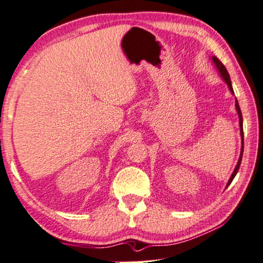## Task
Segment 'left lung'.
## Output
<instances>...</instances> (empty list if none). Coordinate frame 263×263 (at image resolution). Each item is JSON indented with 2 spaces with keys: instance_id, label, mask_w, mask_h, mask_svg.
<instances>
[{
  "instance_id": "8db88e82",
  "label": "left lung",
  "mask_w": 263,
  "mask_h": 263,
  "mask_svg": "<svg viewBox=\"0 0 263 263\" xmlns=\"http://www.w3.org/2000/svg\"><path fill=\"white\" fill-rule=\"evenodd\" d=\"M212 60H213L214 64L216 68H218L219 72L221 73L222 78L224 79V82L227 83V85L229 87V90L232 91V93H234V91H233V87H232V83H231V78H229V73L227 71V69L224 68V65L221 63V62L219 61V58H216L215 56L212 57ZM235 107H236V111H237V115H239V122H240V133H241V138H242V146H241V154H240V158H239V161H237L236 164V167L234 170V172H233L231 179L228 180V184L227 186L231 185V182L233 181V179L236 176L237 171L240 168V165H241V160H242V154H243V125H242V114H241V110H240V106H239V103H237V99L235 101Z\"/></svg>"
}]
</instances>
